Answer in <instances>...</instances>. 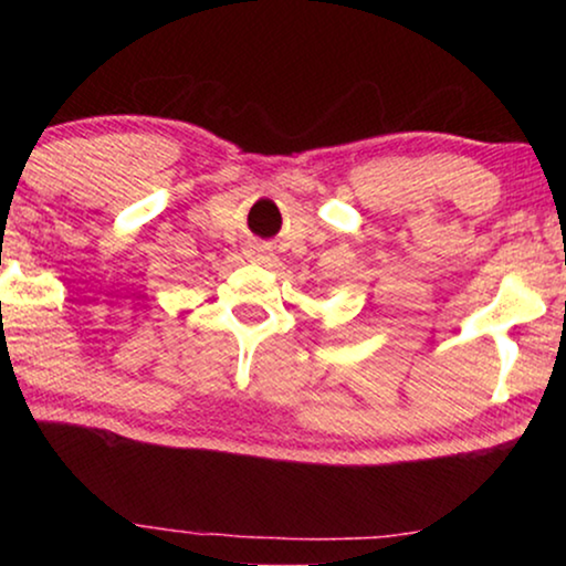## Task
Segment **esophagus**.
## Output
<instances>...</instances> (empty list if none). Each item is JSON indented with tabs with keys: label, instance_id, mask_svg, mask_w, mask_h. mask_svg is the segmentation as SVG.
I'll return each instance as SVG.
<instances>
[{
	"label": "esophagus",
	"instance_id": "esophagus-1",
	"mask_svg": "<svg viewBox=\"0 0 566 566\" xmlns=\"http://www.w3.org/2000/svg\"><path fill=\"white\" fill-rule=\"evenodd\" d=\"M247 254H250L252 260H268V247L265 244H250V250H247Z\"/></svg>",
	"mask_w": 566,
	"mask_h": 566
}]
</instances>
